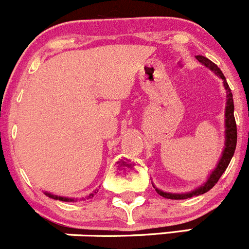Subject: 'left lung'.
Listing matches in <instances>:
<instances>
[{
	"label": "left lung",
	"mask_w": 249,
	"mask_h": 249,
	"mask_svg": "<svg viewBox=\"0 0 249 249\" xmlns=\"http://www.w3.org/2000/svg\"><path fill=\"white\" fill-rule=\"evenodd\" d=\"M197 60L199 61L202 65H204L205 67H208L209 70L214 71L215 74L219 75L222 80H224V87L226 89V107H225V148L222 151V155L220 158L219 162H217L216 167H215L214 171L210 174V176L208 177L207 181L204 182V184H202L200 187L196 188L194 191L189 192V193L184 194H175V193H166V192H162L160 189L155 188L160 196H162L164 198L167 199H187V198H191L193 196H199V194L207 193L209 189H212L215 184L217 183V181L220 179L221 175L224 174L225 170L229 166L231 159H232L233 154H235L236 149V143H237V127H236V121L235 116H233V98L232 93H231V89H230L229 84L226 82V78L222 74V72L220 71V68L215 65L214 62L209 60V58L204 57V56H196Z\"/></svg>",
	"instance_id": "8db88e82"
}]
</instances>
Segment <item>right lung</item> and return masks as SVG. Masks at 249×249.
Returning <instances> with one entry per match:
<instances>
[{
  "instance_id": "right-lung-1",
  "label": "right lung",
  "mask_w": 249,
  "mask_h": 249,
  "mask_svg": "<svg viewBox=\"0 0 249 249\" xmlns=\"http://www.w3.org/2000/svg\"><path fill=\"white\" fill-rule=\"evenodd\" d=\"M98 191H94L93 193L89 194V197L88 198H93L94 197V194L96 193ZM45 194H46L47 197L52 198V199H56V200H62V202H74V199L73 198H66V197H60V196H53V194L49 193V192H45Z\"/></svg>"
}]
</instances>
